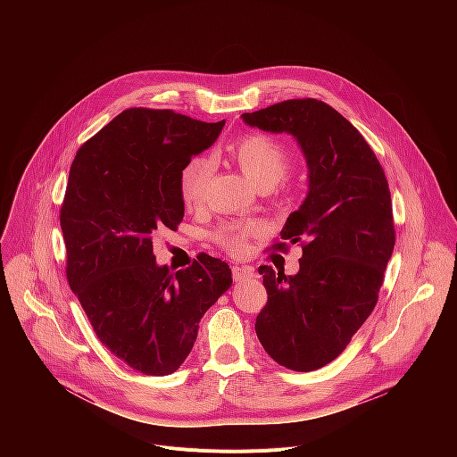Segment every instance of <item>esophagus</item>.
I'll return each instance as SVG.
<instances>
[{
	"label": "esophagus",
	"instance_id": "obj_1",
	"mask_svg": "<svg viewBox=\"0 0 457 457\" xmlns=\"http://www.w3.org/2000/svg\"><path fill=\"white\" fill-rule=\"evenodd\" d=\"M231 273H233V280H235V282H242V280H247V278H256V273H254L251 268H238V266H233V268H231Z\"/></svg>",
	"mask_w": 457,
	"mask_h": 457
}]
</instances>
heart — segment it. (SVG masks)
Returning a JSON list of instances; mask_svg holds the SVG:
<instances>
[{"instance_id": "heart-1", "label": "heart", "mask_w": 457, "mask_h": 457, "mask_svg": "<svg viewBox=\"0 0 457 457\" xmlns=\"http://www.w3.org/2000/svg\"><path fill=\"white\" fill-rule=\"evenodd\" d=\"M231 155L258 189H271L287 173L291 155L289 150L271 136L249 134L229 148ZM213 166L208 157L191 159L180 171L179 186L187 210L199 208L204 203L206 187ZM258 231L256 222H228L215 233V240L231 254H242L247 238Z\"/></svg>"}]
</instances>
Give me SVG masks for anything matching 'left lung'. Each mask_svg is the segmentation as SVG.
I'll use <instances>...</instances> for the list:
<instances>
[{"label": "left lung", "mask_w": 457, "mask_h": 457, "mask_svg": "<svg viewBox=\"0 0 457 457\" xmlns=\"http://www.w3.org/2000/svg\"><path fill=\"white\" fill-rule=\"evenodd\" d=\"M242 119L293 136L307 162V197L273 245L300 242V271L258 268L268 303L254 331L277 363L316 370L344 353L378 302L396 242L388 182L363 136L323 101L289 99Z\"/></svg>", "instance_id": "8db88e82"}]
</instances>
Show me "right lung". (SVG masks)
<instances>
[{"mask_svg":"<svg viewBox=\"0 0 457 457\" xmlns=\"http://www.w3.org/2000/svg\"><path fill=\"white\" fill-rule=\"evenodd\" d=\"M226 120L129 108L76 154L61 206L67 278L108 351L148 376L175 372L191 353L204 312L233 278L206 253L171 273L154 254V233L184 217L180 171L208 150Z\"/></svg>","mask_w":457,"mask_h":457,"instance_id":"add662e5","label":"right lung"}]
</instances>
